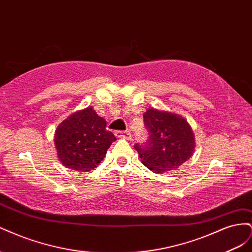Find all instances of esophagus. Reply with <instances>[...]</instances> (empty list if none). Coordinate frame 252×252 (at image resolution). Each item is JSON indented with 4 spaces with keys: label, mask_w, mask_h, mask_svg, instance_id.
Masks as SVG:
<instances>
[{
    "label": "esophagus",
    "mask_w": 252,
    "mask_h": 252,
    "mask_svg": "<svg viewBox=\"0 0 252 252\" xmlns=\"http://www.w3.org/2000/svg\"><path fill=\"white\" fill-rule=\"evenodd\" d=\"M116 136L119 139H124V140H130L131 139V133L129 131H116Z\"/></svg>",
    "instance_id": "1"
}]
</instances>
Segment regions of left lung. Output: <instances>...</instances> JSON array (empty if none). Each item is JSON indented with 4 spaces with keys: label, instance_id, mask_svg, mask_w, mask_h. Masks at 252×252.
Wrapping results in <instances>:
<instances>
[{
    "label": "left lung",
    "instance_id": "1",
    "mask_svg": "<svg viewBox=\"0 0 252 252\" xmlns=\"http://www.w3.org/2000/svg\"><path fill=\"white\" fill-rule=\"evenodd\" d=\"M149 132L145 146L135 144L142 163L156 173L178 169L192 156L195 142L188 122L179 114L149 108L143 114Z\"/></svg>",
    "mask_w": 252,
    "mask_h": 252
}]
</instances>
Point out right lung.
I'll list each match as a JSON object with an SVG mask.
<instances>
[{
	"label": "right lung",
	"instance_id": "obj_1",
	"mask_svg": "<svg viewBox=\"0 0 252 252\" xmlns=\"http://www.w3.org/2000/svg\"><path fill=\"white\" fill-rule=\"evenodd\" d=\"M117 138L106 129V121L91 107L78 110L55 132L59 161L66 168L88 172L100 164Z\"/></svg>",
	"mask_w": 252,
	"mask_h": 252
}]
</instances>
